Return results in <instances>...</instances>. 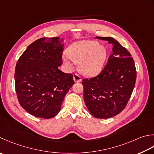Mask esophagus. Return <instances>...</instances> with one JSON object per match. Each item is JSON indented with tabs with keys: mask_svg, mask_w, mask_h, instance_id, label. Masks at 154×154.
<instances>
[{
	"mask_svg": "<svg viewBox=\"0 0 154 154\" xmlns=\"http://www.w3.org/2000/svg\"><path fill=\"white\" fill-rule=\"evenodd\" d=\"M73 80L75 81V82L79 83V82H81V80H82V79H81V77L79 76V74L75 73V74L73 75Z\"/></svg>",
	"mask_w": 154,
	"mask_h": 154,
	"instance_id": "1",
	"label": "esophagus"
}]
</instances>
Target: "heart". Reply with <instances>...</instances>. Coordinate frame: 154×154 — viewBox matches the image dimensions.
Returning a JSON list of instances; mask_svg holds the SVG:
<instances>
[{
    "label": "heart",
    "instance_id": "1",
    "mask_svg": "<svg viewBox=\"0 0 154 154\" xmlns=\"http://www.w3.org/2000/svg\"><path fill=\"white\" fill-rule=\"evenodd\" d=\"M105 48L97 41L83 40L72 44L67 49V55L63 59L69 68L73 67L72 61L80 64V69L87 76L98 75L103 69L106 59Z\"/></svg>",
    "mask_w": 154,
    "mask_h": 154
}]
</instances>
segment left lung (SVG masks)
Returning <instances> with one entry per match:
<instances>
[{
    "instance_id": "8db88e82",
    "label": "left lung",
    "mask_w": 154,
    "mask_h": 154,
    "mask_svg": "<svg viewBox=\"0 0 154 154\" xmlns=\"http://www.w3.org/2000/svg\"><path fill=\"white\" fill-rule=\"evenodd\" d=\"M113 45V53L97 76L82 81L83 97L91 115L99 119L113 117L125 109L136 80V69L131 54L111 37H96Z\"/></svg>"
}]
</instances>
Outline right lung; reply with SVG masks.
Instances as JSON below:
<instances>
[{
    "mask_svg": "<svg viewBox=\"0 0 154 154\" xmlns=\"http://www.w3.org/2000/svg\"><path fill=\"white\" fill-rule=\"evenodd\" d=\"M63 38H41L24 51L16 65L15 90L20 106L43 119L57 116L75 82L73 75L59 70Z\"/></svg>",
    "mask_w": 154,
    "mask_h": 154,
    "instance_id": "obj_1",
    "label": "right lung"
}]
</instances>
